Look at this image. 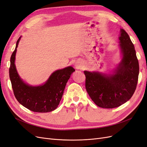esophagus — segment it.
Instances as JSON below:
<instances>
[{
    "label": "esophagus",
    "mask_w": 147,
    "mask_h": 147,
    "mask_svg": "<svg viewBox=\"0 0 147 147\" xmlns=\"http://www.w3.org/2000/svg\"><path fill=\"white\" fill-rule=\"evenodd\" d=\"M81 64L80 63H76L75 64V67H76L77 69H80L81 67Z\"/></svg>",
    "instance_id": "34e87169"
}]
</instances>
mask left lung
Segmentation results:
<instances>
[{"mask_svg": "<svg viewBox=\"0 0 147 147\" xmlns=\"http://www.w3.org/2000/svg\"><path fill=\"white\" fill-rule=\"evenodd\" d=\"M121 59L110 74L84 71L86 89L92 100L104 109H113L129 100L136 89L139 65L134 44L123 29L119 37Z\"/></svg>", "mask_w": 147, "mask_h": 147, "instance_id": "obj_1", "label": "left lung"}]
</instances>
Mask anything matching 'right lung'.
<instances>
[{
  "instance_id": "obj_1",
  "label": "right lung",
  "mask_w": 147,
  "mask_h": 147,
  "mask_svg": "<svg viewBox=\"0 0 147 147\" xmlns=\"http://www.w3.org/2000/svg\"><path fill=\"white\" fill-rule=\"evenodd\" d=\"M21 37L16 42L15 49L10 57L9 69L10 79L15 96L22 105L34 112H52L58 107L66 84L75 70L72 66L57 70L41 85L32 86L24 82L18 73L15 64L17 47Z\"/></svg>"
}]
</instances>
